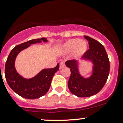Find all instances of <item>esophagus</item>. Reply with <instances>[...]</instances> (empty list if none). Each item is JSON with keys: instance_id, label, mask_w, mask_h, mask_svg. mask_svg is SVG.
Returning <instances> with one entry per match:
<instances>
[{"instance_id": "34e87169", "label": "esophagus", "mask_w": 123, "mask_h": 123, "mask_svg": "<svg viewBox=\"0 0 123 123\" xmlns=\"http://www.w3.org/2000/svg\"><path fill=\"white\" fill-rule=\"evenodd\" d=\"M65 67V65L64 62H61L60 64H59V68L60 69L63 68H64Z\"/></svg>"}]
</instances>
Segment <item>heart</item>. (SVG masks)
<instances>
[{
	"label": "heart",
	"mask_w": 123,
	"mask_h": 123,
	"mask_svg": "<svg viewBox=\"0 0 123 123\" xmlns=\"http://www.w3.org/2000/svg\"><path fill=\"white\" fill-rule=\"evenodd\" d=\"M88 50V44L86 42L80 40L79 38H73L67 41L62 45L59 52L63 54H68L73 52L74 58H80L83 56Z\"/></svg>",
	"instance_id": "heart-1"
}]
</instances>
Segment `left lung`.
Returning a JSON list of instances; mask_svg holds the SVG:
<instances>
[{"instance_id":"left-lung-1","label":"left lung","mask_w":123,"mask_h":123,"mask_svg":"<svg viewBox=\"0 0 123 123\" xmlns=\"http://www.w3.org/2000/svg\"><path fill=\"white\" fill-rule=\"evenodd\" d=\"M84 37L89 41V49L81 59L92 62V75L85 78L80 74L79 69V61L69 60L65 62L66 66L71 71L68 82L69 90L73 95L80 98L89 97L100 91L110 73V61L104 46L90 37Z\"/></svg>"}]
</instances>
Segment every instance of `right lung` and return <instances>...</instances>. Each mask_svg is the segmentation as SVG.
Returning <instances> with one entry per match:
<instances>
[{"label": "right lung", "instance_id": "obj_1", "mask_svg": "<svg viewBox=\"0 0 123 123\" xmlns=\"http://www.w3.org/2000/svg\"><path fill=\"white\" fill-rule=\"evenodd\" d=\"M47 42L46 38L31 40L16 46L11 51L5 64V74L7 83L12 90L21 97L28 99H36L44 96L48 92L55 73L59 68V64L53 68L43 69L36 76L25 79L19 75L15 67L16 57L21 50L28 48L31 44Z\"/></svg>", "mask_w": 123, "mask_h": 123}]
</instances>
